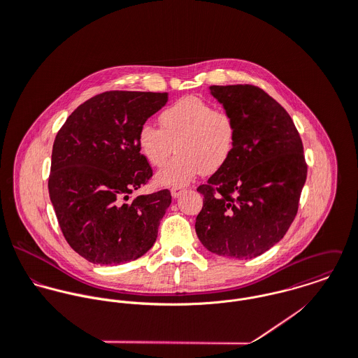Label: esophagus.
I'll list each match as a JSON object with an SVG mask.
<instances>
[{"label": "esophagus", "mask_w": 358, "mask_h": 358, "mask_svg": "<svg viewBox=\"0 0 358 358\" xmlns=\"http://www.w3.org/2000/svg\"><path fill=\"white\" fill-rule=\"evenodd\" d=\"M183 193H185V189H182V187H173V189L171 190V194H172L173 199L180 197Z\"/></svg>", "instance_id": "esophagus-1"}]
</instances>
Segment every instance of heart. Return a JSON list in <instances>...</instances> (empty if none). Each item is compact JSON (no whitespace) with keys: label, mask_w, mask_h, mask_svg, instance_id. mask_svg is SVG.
Listing matches in <instances>:
<instances>
[{"label":"heart","mask_w":358,"mask_h":358,"mask_svg":"<svg viewBox=\"0 0 358 358\" xmlns=\"http://www.w3.org/2000/svg\"><path fill=\"white\" fill-rule=\"evenodd\" d=\"M158 121L159 128L143 124L136 142L153 166H161L175 145L176 155L157 172L155 182L161 186L183 187L200 173L222 168L233 153V115L201 98L185 96L172 103L161 111Z\"/></svg>","instance_id":"heart-1"}]
</instances>
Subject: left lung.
<instances>
[{
	"mask_svg": "<svg viewBox=\"0 0 358 358\" xmlns=\"http://www.w3.org/2000/svg\"><path fill=\"white\" fill-rule=\"evenodd\" d=\"M236 122L227 162L197 187L204 205L196 231L213 254L252 259L292 224L306 182L301 135L287 110L255 85H212Z\"/></svg>",
	"mask_w": 358,
	"mask_h": 358,
	"instance_id": "1",
	"label": "left lung"
}]
</instances>
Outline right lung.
<instances>
[{
    "instance_id": "add662e5",
    "label": "right lung",
    "mask_w": 358,
    "mask_h": 358,
    "mask_svg": "<svg viewBox=\"0 0 358 358\" xmlns=\"http://www.w3.org/2000/svg\"><path fill=\"white\" fill-rule=\"evenodd\" d=\"M166 102L168 94L107 91L80 104L55 138L52 205L69 245L95 264L135 260L157 240L171 192L131 194L153 176L139 128Z\"/></svg>"
}]
</instances>
